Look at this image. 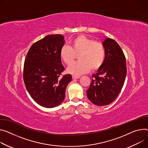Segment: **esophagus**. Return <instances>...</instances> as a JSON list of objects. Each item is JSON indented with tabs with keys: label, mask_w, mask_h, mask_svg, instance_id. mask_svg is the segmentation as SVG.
<instances>
[{
	"label": "esophagus",
	"mask_w": 148,
	"mask_h": 148,
	"mask_svg": "<svg viewBox=\"0 0 148 148\" xmlns=\"http://www.w3.org/2000/svg\"><path fill=\"white\" fill-rule=\"evenodd\" d=\"M72 77H73V79H78L80 78L79 76H77V75H73Z\"/></svg>",
	"instance_id": "34e87169"
}]
</instances>
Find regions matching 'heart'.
Wrapping results in <instances>:
<instances>
[{
	"mask_svg": "<svg viewBox=\"0 0 148 148\" xmlns=\"http://www.w3.org/2000/svg\"><path fill=\"white\" fill-rule=\"evenodd\" d=\"M79 54L78 62H71L75 55ZM61 60L69 65L67 72L79 75L91 71L99 70L103 65L106 57V50L103 44L84 35L75 38L71 42V47L64 45L60 49Z\"/></svg>",
	"mask_w": 148,
	"mask_h": 148,
	"instance_id": "b5f03b06",
	"label": "heart"
}]
</instances>
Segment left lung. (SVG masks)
Returning a JSON list of instances; mask_svg holds the SVG:
<instances>
[{"mask_svg":"<svg viewBox=\"0 0 148 148\" xmlns=\"http://www.w3.org/2000/svg\"><path fill=\"white\" fill-rule=\"evenodd\" d=\"M106 50L103 65L92 75V81L87 90V96L96 106L112 103L122 90L127 74L126 58L119 45L107 38L102 42Z\"/></svg>","mask_w":148,"mask_h":148,"instance_id":"1","label":"left lung"}]
</instances>
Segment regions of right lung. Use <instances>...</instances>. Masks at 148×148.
<instances>
[{
    "label": "right lung",
    "instance_id": "obj_1",
    "mask_svg": "<svg viewBox=\"0 0 148 148\" xmlns=\"http://www.w3.org/2000/svg\"><path fill=\"white\" fill-rule=\"evenodd\" d=\"M64 45L61 35H49L35 42L29 49L23 66V81L31 97L39 105L52 108L65 99L71 74L60 77L65 69L60 49Z\"/></svg>",
    "mask_w": 148,
    "mask_h": 148
}]
</instances>
